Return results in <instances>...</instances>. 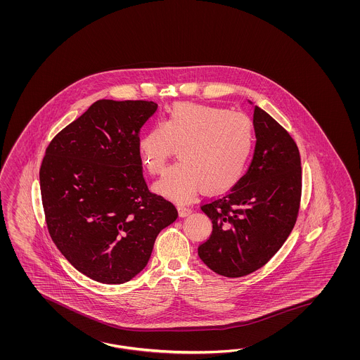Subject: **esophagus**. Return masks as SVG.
<instances>
[{"instance_id":"esophagus-1","label":"esophagus","mask_w":360,"mask_h":360,"mask_svg":"<svg viewBox=\"0 0 360 360\" xmlns=\"http://www.w3.org/2000/svg\"><path fill=\"white\" fill-rule=\"evenodd\" d=\"M176 208H178V212H179V217H187L190 212H191V207H188V206H186V205H176Z\"/></svg>"}]
</instances>
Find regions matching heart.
<instances>
[{"label": "heart", "mask_w": 360, "mask_h": 360, "mask_svg": "<svg viewBox=\"0 0 360 360\" xmlns=\"http://www.w3.org/2000/svg\"><path fill=\"white\" fill-rule=\"evenodd\" d=\"M142 165L158 174L173 153L179 160L154 184V191L173 200H187L202 187L217 194L241 179L255 148V127L241 112L181 103L142 134L137 142Z\"/></svg>", "instance_id": "obj_1"}]
</instances>
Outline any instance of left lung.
Listing matches in <instances>:
<instances>
[{"mask_svg": "<svg viewBox=\"0 0 360 360\" xmlns=\"http://www.w3.org/2000/svg\"><path fill=\"white\" fill-rule=\"evenodd\" d=\"M256 146L239 182L200 208L212 232L198 247L200 260L224 277L260 269L283 247L295 227L302 191L297 143L265 110L255 107Z\"/></svg>", "mask_w": 360, "mask_h": 360, "instance_id": "left-lung-1", "label": "left lung"}]
</instances>
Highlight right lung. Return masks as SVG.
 <instances>
[{"instance_id":"right-lung-1","label":"right lung","mask_w":360,"mask_h":360,"mask_svg":"<svg viewBox=\"0 0 360 360\" xmlns=\"http://www.w3.org/2000/svg\"><path fill=\"white\" fill-rule=\"evenodd\" d=\"M145 100H98L49 143L39 170L51 239L79 272L124 283L141 272L158 233L178 218L149 191L137 142L157 110Z\"/></svg>"}]
</instances>
